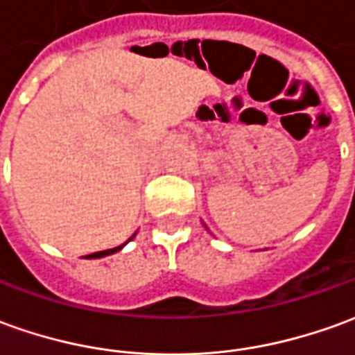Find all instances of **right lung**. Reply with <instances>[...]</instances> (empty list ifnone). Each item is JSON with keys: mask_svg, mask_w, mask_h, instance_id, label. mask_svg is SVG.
<instances>
[{"mask_svg": "<svg viewBox=\"0 0 355 355\" xmlns=\"http://www.w3.org/2000/svg\"><path fill=\"white\" fill-rule=\"evenodd\" d=\"M135 238V236H133ZM133 238H129V239H133ZM127 245V241L123 243V245H119V248H114V249H106V251H96V253H90V255H87L85 259H102V257H107V255H114V253H117V251H121V249L125 248Z\"/></svg>", "mask_w": 355, "mask_h": 355, "instance_id": "obj_1", "label": "right lung"}]
</instances>
